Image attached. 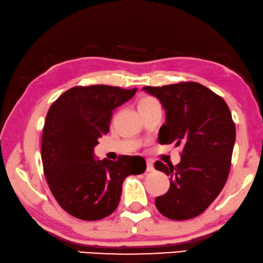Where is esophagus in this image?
Masks as SVG:
<instances>
[{
	"label": "esophagus",
	"instance_id": "1",
	"mask_svg": "<svg viewBox=\"0 0 263 263\" xmlns=\"http://www.w3.org/2000/svg\"><path fill=\"white\" fill-rule=\"evenodd\" d=\"M155 170V167H154V163H152V160H150V159H147L146 160V171H154Z\"/></svg>",
	"mask_w": 263,
	"mask_h": 263
}]
</instances>
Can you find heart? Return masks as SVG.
Wrapping results in <instances>:
<instances>
[{
    "instance_id": "b5f03b06",
    "label": "heart",
    "mask_w": 263,
    "mask_h": 263,
    "mask_svg": "<svg viewBox=\"0 0 263 263\" xmlns=\"http://www.w3.org/2000/svg\"><path fill=\"white\" fill-rule=\"evenodd\" d=\"M155 101H157V100L155 99V98H151V97H143L142 99L139 100L138 107L144 106V105H147V104H151V103H155Z\"/></svg>"
}]
</instances>
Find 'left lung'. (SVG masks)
<instances>
[{
    "instance_id": "left-lung-1",
    "label": "left lung",
    "mask_w": 263,
    "mask_h": 263,
    "mask_svg": "<svg viewBox=\"0 0 263 263\" xmlns=\"http://www.w3.org/2000/svg\"><path fill=\"white\" fill-rule=\"evenodd\" d=\"M143 91L158 98L165 109L160 144L183 145L177 165L155 163L170 177L166 194L156 198L164 216L176 221L201 215L221 193L232 164L236 130L228 105L198 82H179Z\"/></svg>"
}]
</instances>
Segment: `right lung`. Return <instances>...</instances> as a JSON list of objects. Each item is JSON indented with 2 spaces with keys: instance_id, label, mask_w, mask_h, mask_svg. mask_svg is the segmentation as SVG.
I'll return each instance as SVG.
<instances>
[{
  "instance_id": "1",
  "label": "right lung",
  "mask_w": 263,
  "mask_h": 263,
  "mask_svg": "<svg viewBox=\"0 0 263 263\" xmlns=\"http://www.w3.org/2000/svg\"><path fill=\"white\" fill-rule=\"evenodd\" d=\"M137 88L107 85L77 86L62 93L47 113L41 158L45 177L57 202L84 221L107 217L119 204L124 179L146 170L139 156L94 159L98 139L109 130L112 113Z\"/></svg>"
}]
</instances>
